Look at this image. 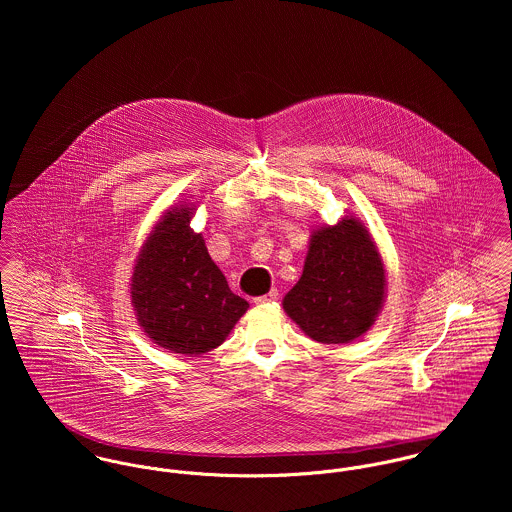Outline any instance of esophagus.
Returning <instances> with one entry per match:
<instances>
[{
	"label": "esophagus",
	"instance_id": "obj_1",
	"mask_svg": "<svg viewBox=\"0 0 512 512\" xmlns=\"http://www.w3.org/2000/svg\"><path fill=\"white\" fill-rule=\"evenodd\" d=\"M274 299H278V290H272V292L266 293V295H260V297H254V303H258V305H262V303H268V301H274Z\"/></svg>",
	"mask_w": 512,
	"mask_h": 512
}]
</instances>
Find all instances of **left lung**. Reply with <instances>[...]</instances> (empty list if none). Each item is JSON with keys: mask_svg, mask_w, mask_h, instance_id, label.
<instances>
[{"mask_svg": "<svg viewBox=\"0 0 512 512\" xmlns=\"http://www.w3.org/2000/svg\"><path fill=\"white\" fill-rule=\"evenodd\" d=\"M384 264L355 219L317 230L299 282L284 309L313 341L337 345L361 337L384 297Z\"/></svg>", "mask_w": 512, "mask_h": 512, "instance_id": "1", "label": "left lung"}]
</instances>
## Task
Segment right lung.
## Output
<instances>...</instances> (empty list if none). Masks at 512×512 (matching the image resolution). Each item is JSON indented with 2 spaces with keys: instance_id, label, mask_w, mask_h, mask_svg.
<instances>
[{
  "instance_id": "obj_1",
  "label": "right lung",
  "mask_w": 512,
  "mask_h": 512,
  "mask_svg": "<svg viewBox=\"0 0 512 512\" xmlns=\"http://www.w3.org/2000/svg\"><path fill=\"white\" fill-rule=\"evenodd\" d=\"M193 209H173L155 226L132 276V303L149 339L181 355L207 353L248 309L230 292L205 240L189 226Z\"/></svg>"
}]
</instances>
